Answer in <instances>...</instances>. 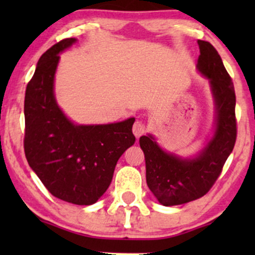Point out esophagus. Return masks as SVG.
I'll list each match as a JSON object with an SVG mask.
<instances>
[{"label": "esophagus", "mask_w": 255, "mask_h": 255, "mask_svg": "<svg viewBox=\"0 0 255 255\" xmlns=\"http://www.w3.org/2000/svg\"><path fill=\"white\" fill-rule=\"evenodd\" d=\"M146 131V126L144 122L141 121H136L135 124L133 125V134L136 137H139L140 135H142Z\"/></svg>", "instance_id": "34e87169"}]
</instances>
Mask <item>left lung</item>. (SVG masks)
Here are the masks:
<instances>
[{
  "label": "left lung",
  "mask_w": 255,
  "mask_h": 255,
  "mask_svg": "<svg viewBox=\"0 0 255 255\" xmlns=\"http://www.w3.org/2000/svg\"><path fill=\"white\" fill-rule=\"evenodd\" d=\"M197 69L209 79L215 102L213 134L192 157H181L163 150L152 134L140 136L144 151L146 182L164 206L182 205L204 197L211 189L236 141L235 90L223 61L209 42L198 40Z\"/></svg>",
  "instance_id": "left-lung-1"
}]
</instances>
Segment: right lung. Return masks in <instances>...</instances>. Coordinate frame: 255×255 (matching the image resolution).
Wrapping results in <instances>:
<instances>
[{"mask_svg": "<svg viewBox=\"0 0 255 255\" xmlns=\"http://www.w3.org/2000/svg\"><path fill=\"white\" fill-rule=\"evenodd\" d=\"M75 42L61 40L38 61L25 93L24 147L28 165L54 197L92 205L110 186L119 158L135 141V119L78 125L64 115L55 97V74L60 54Z\"/></svg>", "mask_w": 255, "mask_h": 255, "instance_id": "add662e5", "label": "right lung"}]
</instances>
